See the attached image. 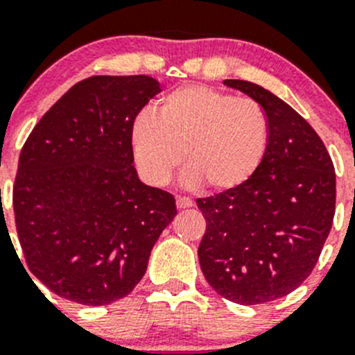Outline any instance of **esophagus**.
Here are the masks:
<instances>
[{
  "mask_svg": "<svg viewBox=\"0 0 355 355\" xmlns=\"http://www.w3.org/2000/svg\"><path fill=\"white\" fill-rule=\"evenodd\" d=\"M194 206V201L191 198H184V196H178L177 198V208L184 209V208H191Z\"/></svg>",
  "mask_w": 355,
  "mask_h": 355,
  "instance_id": "34e87169",
  "label": "esophagus"
}]
</instances>
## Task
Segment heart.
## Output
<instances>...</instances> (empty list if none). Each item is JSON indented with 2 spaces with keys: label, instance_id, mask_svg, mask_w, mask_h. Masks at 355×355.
<instances>
[{
  "label": "heart",
  "instance_id": "heart-1",
  "mask_svg": "<svg viewBox=\"0 0 355 355\" xmlns=\"http://www.w3.org/2000/svg\"><path fill=\"white\" fill-rule=\"evenodd\" d=\"M130 144L140 175L154 187L166 185L185 156V184L229 192L260 170L269 150L270 123L251 98L187 85L161 98L156 116L144 112L137 118Z\"/></svg>",
  "mask_w": 355,
  "mask_h": 355
}]
</instances>
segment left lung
<instances>
[{
	"mask_svg": "<svg viewBox=\"0 0 355 355\" xmlns=\"http://www.w3.org/2000/svg\"><path fill=\"white\" fill-rule=\"evenodd\" d=\"M269 116L270 144L243 187L198 199L206 218L199 263L230 302L257 305L286 297L315 267L335 216V166L311 125L260 85L225 79Z\"/></svg>",
	"mask_w": 355,
	"mask_h": 355,
	"instance_id": "8db88e82",
	"label": "left lung"
}]
</instances>
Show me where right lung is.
Listing matches in <instances>:
<instances>
[{"label":"right lung","instance_id":"obj_1","mask_svg":"<svg viewBox=\"0 0 355 355\" xmlns=\"http://www.w3.org/2000/svg\"><path fill=\"white\" fill-rule=\"evenodd\" d=\"M159 92L150 76H92L24 144L17 234L31 272L65 300L98 307L126 297L177 215L170 192L140 182L130 144L137 114Z\"/></svg>","mask_w":355,"mask_h":355}]
</instances>
